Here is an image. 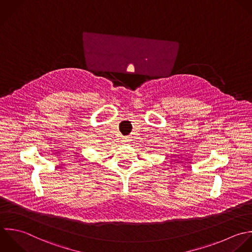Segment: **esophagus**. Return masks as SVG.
<instances>
[{
    "mask_svg": "<svg viewBox=\"0 0 252 252\" xmlns=\"http://www.w3.org/2000/svg\"><path fill=\"white\" fill-rule=\"evenodd\" d=\"M122 141H123L124 143H127V142H129V138H128L127 136H125V137H123Z\"/></svg>",
    "mask_w": 252,
    "mask_h": 252,
    "instance_id": "34e87169",
    "label": "esophagus"
}]
</instances>
